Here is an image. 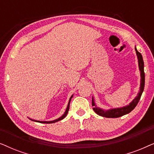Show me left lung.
Instances as JSON below:
<instances>
[{
    "label": "left lung",
    "instance_id": "1",
    "mask_svg": "<svg viewBox=\"0 0 154 154\" xmlns=\"http://www.w3.org/2000/svg\"><path fill=\"white\" fill-rule=\"evenodd\" d=\"M134 49H135L136 54H137V57L138 66H139V69H140V77H141L140 91H139L136 97L134 98L129 104L126 105L125 106L120 107V108L107 109V110H104V109H101L99 106H97L96 103L94 102V99L93 97H92V106H93V108L92 109H93L94 112H95L97 114H98L99 116H103L105 118H119V117L123 116L128 114V113L131 112V111L135 108L137 104H138L139 101H140L141 98V96H142V92L144 91V83H145V74H144V61H143L142 55L141 54V53H140V52L137 51L136 47L134 48Z\"/></svg>",
    "mask_w": 154,
    "mask_h": 154
}]
</instances>
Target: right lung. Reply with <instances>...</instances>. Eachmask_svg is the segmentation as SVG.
I'll return each mask as SVG.
<instances>
[{
  "instance_id": "add662e5",
  "label": "right lung",
  "mask_w": 154,
  "mask_h": 154,
  "mask_svg": "<svg viewBox=\"0 0 154 154\" xmlns=\"http://www.w3.org/2000/svg\"><path fill=\"white\" fill-rule=\"evenodd\" d=\"M72 97H73V95H71V97H70V99H69V101L68 105H67V107H66V111H65V112H64V114H63V115H62V116H61V117L59 118V119H55V120H54V121H36V120H33V119H29L31 120V121H33L38 122V123H56V122H57V121H61V120L64 119V118L66 116L67 113H68V111H69V104H70V102H71V98H72Z\"/></svg>"
}]
</instances>
